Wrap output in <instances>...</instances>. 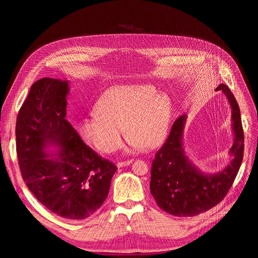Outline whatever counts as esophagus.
Segmentation results:
<instances>
[{
    "label": "esophagus",
    "mask_w": 258,
    "mask_h": 258,
    "mask_svg": "<svg viewBox=\"0 0 258 258\" xmlns=\"http://www.w3.org/2000/svg\"><path fill=\"white\" fill-rule=\"evenodd\" d=\"M132 161H134L132 159H130V160H126V161H120V162L117 163V166H118L119 168H121V167H126V166H129Z\"/></svg>",
    "instance_id": "1"
}]
</instances>
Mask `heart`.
<instances>
[{
    "label": "heart",
    "instance_id": "1",
    "mask_svg": "<svg viewBox=\"0 0 258 258\" xmlns=\"http://www.w3.org/2000/svg\"><path fill=\"white\" fill-rule=\"evenodd\" d=\"M97 114L82 120L79 132L95 150L110 154L121 145L122 132L142 150H151L165 136L169 99L148 86H119L105 92Z\"/></svg>",
    "mask_w": 258,
    "mask_h": 258
}]
</instances>
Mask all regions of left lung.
<instances>
[{"label": "left lung", "instance_id": "left-lung-1", "mask_svg": "<svg viewBox=\"0 0 258 258\" xmlns=\"http://www.w3.org/2000/svg\"><path fill=\"white\" fill-rule=\"evenodd\" d=\"M215 90H222L231 105L235 142L229 153L233 158L221 172H202L189 161L183 150L186 116L176 118L166 141L155 153L151 170V192L157 206L169 214L195 216L212 209L225 198L238 174L244 152L240 108L227 86L221 84Z\"/></svg>", "mask_w": 258, "mask_h": 258}]
</instances>
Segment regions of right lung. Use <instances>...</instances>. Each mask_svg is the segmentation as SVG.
I'll list each match as a JSON object with an SVG mask.
<instances>
[{"label":"right lung","mask_w":258,"mask_h":258,"mask_svg":"<svg viewBox=\"0 0 258 258\" xmlns=\"http://www.w3.org/2000/svg\"><path fill=\"white\" fill-rule=\"evenodd\" d=\"M68 82L44 77L32 86L16 121V150L23 181L51 212L85 220L105 201L116 166L86 145L66 119ZM58 145L56 153L44 148Z\"/></svg>","instance_id":"1"}]
</instances>
